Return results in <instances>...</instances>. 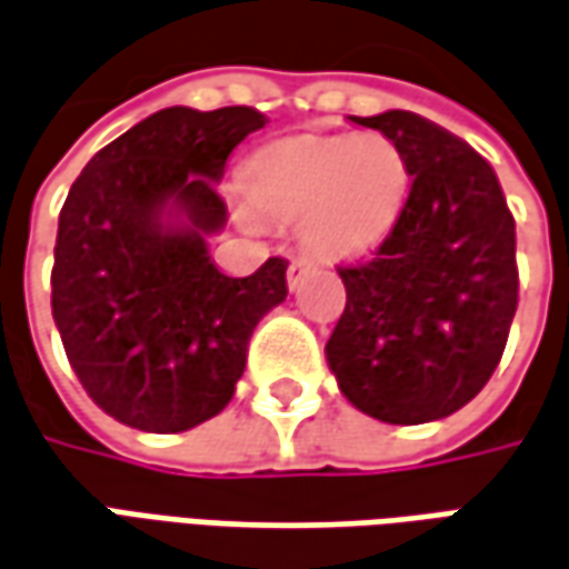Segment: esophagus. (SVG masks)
I'll list each match as a JSON object with an SVG mask.
<instances>
[{"mask_svg":"<svg viewBox=\"0 0 569 569\" xmlns=\"http://www.w3.org/2000/svg\"><path fill=\"white\" fill-rule=\"evenodd\" d=\"M309 276H312V262L303 260V257H297V260H291V266H288V288L297 291V288L303 284V278Z\"/></svg>","mask_w":569,"mask_h":569,"instance_id":"1","label":"esophagus"}]
</instances>
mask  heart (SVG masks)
Here are the masks:
<instances>
[{
    "instance_id": "heart-1",
    "label": "heart",
    "mask_w": 569,
    "mask_h": 569,
    "mask_svg": "<svg viewBox=\"0 0 569 569\" xmlns=\"http://www.w3.org/2000/svg\"><path fill=\"white\" fill-rule=\"evenodd\" d=\"M253 203L303 219V244L322 260L362 257L390 234L409 198V163L378 132L309 136L262 154L247 176Z\"/></svg>"
}]
</instances>
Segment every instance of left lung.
<instances>
[{
  "label": "left lung",
  "instance_id": "obj_1",
  "mask_svg": "<svg viewBox=\"0 0 569 569\" xmlns=\"http://www.w3.org/2000/svg\"><path fill=\"white\" fill-rule=\"evenodd\" d=\"M402 151L411 188L383 244L337 272L347 307L325 343L340 393L387 425L468 406L517 312L515 217L471 144L411 111L350 117Z\"/></svg>",
  "mask_w": 569,
  "mask_h": 569
}]
</instances>
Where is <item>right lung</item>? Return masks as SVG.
Wrapping results in <instances>:
<instances>
[{
  "instance_id": "add662e5",
  "label": "right lung",
  "mask_w": 569,
  "mask_h": 569,
  "mask_svg": "<svg viewBox=\"0 0 569 569\" xmlns=\"http://www.w3.org/2000/svg\"><path fill=\"white\" fill-rule=\"evenodd\" d=\"M253 108H163L104 144L58 217L52 316L82 390L120 425L182 433L234 397L253 328L288 297L281 257L219 272V179Z\"/></svg>"
}]
</instances>
